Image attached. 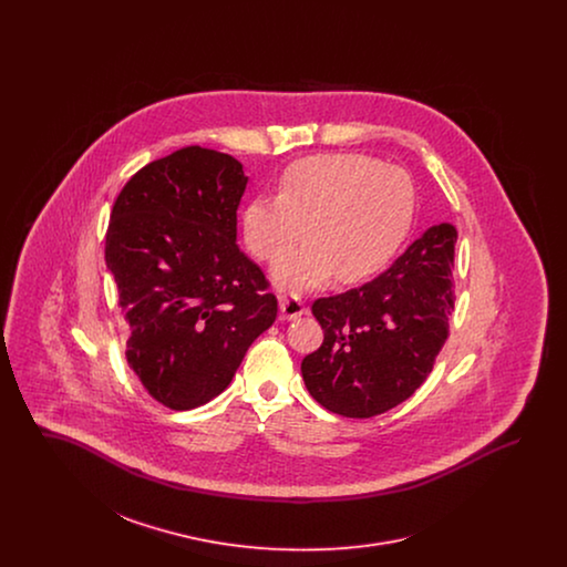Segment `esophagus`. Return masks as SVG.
Segmentation results:
<instances>
[{
    "label": "esophagus",
    "mask_w": 567,
    "mask_h": 567,
    "mask_svg": "<svg viewBox=\"0 0 567 567\" xmlns=\"http://www.w3.org/2000/svg\"><path fill=\"white\" fill-rule=\"evenodd\" d=\"M280 315H282V319L293 321V319H299L301 315H306V306L299 297L282 296L280 297Z\"/></svg>",
    "instance_id": "esophagus-1"
}]
</instances>
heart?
<instances>
[{
  "label": "heart",
  "mask_w": 567,
  "mask_h": 567,
  "mask_svg": "<svg viewBox=\"0 0 567 567\" xmlns=\"http://www.w3.org/2000/svg\"><path fill=\"white\" fill-rule=\"evenodd\" d=\"M414 216V185L402 167L359 155H315L293 163L278 195H259L243 213L244 243L274 261L309 227L311 243L280 259L274 278L282 289H315L336 274L357 285L384 270L404 244Z\"/></svg>",
  "instance_id": "obj_1"
}]
</instances>
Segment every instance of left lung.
Here are the masks:
<instances>
[{"label": "left lung", "mask_w": 567, "mask_h": 567, "mask_svg": "<svg viewBox=\"0 0 567 567\" xmlns=\"http://www.w3.org/2000/svg\"><path fill=\"white\" fill-rule=\"evenodd\" d=\"M455 243L451 223L433 225L372 282L312 303L324 338L303 357L301 377L319 404L370 419L425 382L449 338Z\"/></svg>", "instance_id": "1"}]
</instances>
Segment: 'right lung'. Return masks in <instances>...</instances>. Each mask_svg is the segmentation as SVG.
Segmentation results:
<instances>
[{
    "label": "right lung",
    "instance_id": "right-lung-1",
    "mask_svg": "<svg viewBox=\"0 0 567 567\" xmlns=\"http://www.w3.org/2000/svg\"><path fill=\"white\" fill-rule=\"evenodd\" d=\"M246 183L231 155L187 146L135 172L112 206L106 266L132 331L125 357L165 408L223 393L276 321L270 282L236 244Z\"/></svg>",
    "mask_w": 567,
    "mask_h": 567
}]
</instances>
